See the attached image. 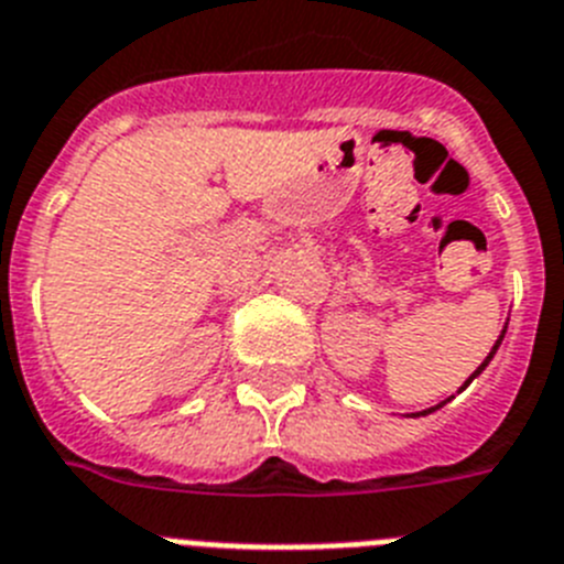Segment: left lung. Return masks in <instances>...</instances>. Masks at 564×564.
<instances>
[{
  "mask_svg": "<svg viewBox=\"0 0 564 564\" xmlns=\"http://www.w3.org/2000/svg\"><path fill=\"white\" fill-rule=\"evenodd\" d=\"M506 329H508V326H506ZM506 329H502V335H499V340H497V343H494V349H491V351H488V357H486V360H482V364H479V366H477V371H474V375H471V377H468V380H465V383H463V389H468V383H471L474 377H479V375H482V371H486V366H488V364H491V357H494V355H497V349H499V343H502V337H506ZM463 389H459V391H463ZM448 400H452V398H448ZM448 400H443V403H440V405H434V409H425V411H420V414H431V411H437V409H443V405H445V403H448ZM414 417H417V414H414Z\"/></svg>",
  "mask_w": 564,
  "mask_h": 564,
  "instance_id": "left-lung-1",
  "label": "left lung"
}]
</instances>
